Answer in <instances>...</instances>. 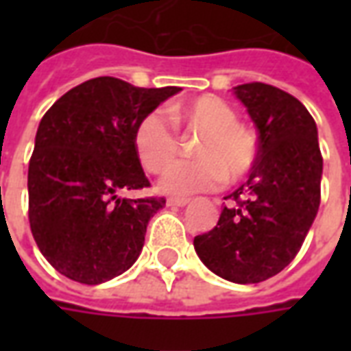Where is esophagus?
Listing matches in <instances>:
<instances>
[{
  "mask_svg": "<svg viewBox=\"0 0 351 351\" xmlns=\"http://www.w3.org/2000/svg\"><path fill=\"white\" fill-rule=\"evenodd\" d=\"M188 203H190V199H186V197H169L167 199L169 206H186Z\"/></svg>",
  "mask_w": 351,
  "mask_h": 351,
  "instance_id": "esophagus-1",
  "label": "esophagus"
}]
</instances>
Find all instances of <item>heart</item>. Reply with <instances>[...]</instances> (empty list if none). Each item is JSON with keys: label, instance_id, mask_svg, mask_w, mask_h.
Returning <instances> with one entry per match:
<instances>
[{"label": "heart", "instance_id": "1", "mask_svg": "<svg viewBox=\"0 0 351 351\" xmlns=\"http://www.w3.org/2000/svg\"><path fill=\"white\" fill-rule=\"evenodd\" d=\"M176 125L199 131L203 137L193 156L199 161L180 163L161 178L160 190L169 195H190L213 190L226 180H241L258 161V138L254 131L237 122L233 107L216 95H201L171 108ZM133 145L138 161L154 175L165 173L178 156L176 137L169 118L152 110L138 122Z\"/></svg>", "mask_w": 351, "mask_h": 351}]
</instances>
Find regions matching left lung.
Instances as JSON below:
<instances>
[{
    "mask_svg": "<svg viewBox=\"0 0 351 351\" xmlns=\"http://www.w3.org/2000/svg\"><path fill=\"white\" fill-rule=\"evenodd\" d=\"M258 130L250 178L226 199L213 231L193 239L199 259L223 280L258 284L293 261L319 208L324 160L317 128L301 101L280 88H233Z\"/></svg>",
    "mask_w": 351,
    "mask_h": 351,
    "instance_id": "left-lung-1",
    "label": "left lung"
}]
</instances>
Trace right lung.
<instances>
[{"instance_id":"right-lung-1","label":"right lung","mask_w":351,"mask_h":351,"mask_svg":"<svg viewBox=\"0 0 351 351\" xmlns=\"http://www.w3.org/2000/svg\"><path fill=\"white\" fill-rule=\"evenodd\" d=\"M180 88H137L97 77L47 110L27 169L29 228L67 278L95 286L130 269L163 197L125 199L150 186L135 152L138 122Z\"/></svg>"}]
</instances>
